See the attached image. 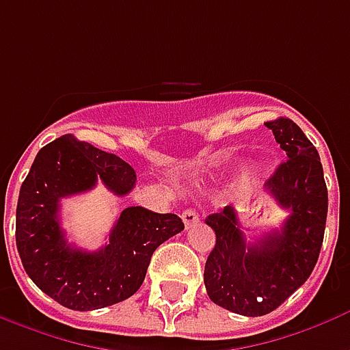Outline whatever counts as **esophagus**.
<instances>
[{
    "label": "esophagus",
    "instance_id": "esophagus-1",
    "mask_svg": "<svg viewBox=\"0 0 350 350\" xmlns=\"http://www.w3.org/2000/svg\"><path fill=\"white\" fill-rule=\"evenodd\" d=\"M182 221L187 228L193 227L195 223H198V213L195 210H185V212H182Z\"/></svg>",
    "mask_w": 350,
    "mask_h": 350
}]
</instances>
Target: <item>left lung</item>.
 <instances>
[{
    "label": "left lung",
    "instance_id": "8db88e82",
    "mask_svg": "<svg viewBox=\"0 0 350 350\" xmlns=\"http://www.w3.org/2000/svg\"><path fill=\"white\" fill-rule=\"evenodd\" d=\"M288 159L266 182V191L288 217L283 227L247 243L238 212L227 206L208 215L215 247L204 266L206 293L232 313L260 317L278 309L315 268L323 247L328 191L315 146L288 118L266 122Z\"/></svg>",
    "mask_w": 350,
    "mask_h": 350
}]
</instances>
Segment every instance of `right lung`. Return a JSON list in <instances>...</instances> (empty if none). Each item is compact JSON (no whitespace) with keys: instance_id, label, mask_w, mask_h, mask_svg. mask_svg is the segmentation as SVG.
<instances>
[{"instance_id":"right-lung-1","label":"right lung","mask_w":350,"mask_h":350,"mask_svg":"<svg viewBox=\"0 0 350 350\" xmlns=\"http://www.w3.org/2000/svg\"><path fill=\"white\" fill-rule=\"evenodd\" d=\"M97 180L116 195H127L137 174L114 153L64 135L39 150L16 206V247L24 270L42 293L75 311L127 300L142 285L153 251L183 230L176 213L131 206L120 213L105 247H72L59 223V200L93 189Z\"/></svg>"}]
</instances>
